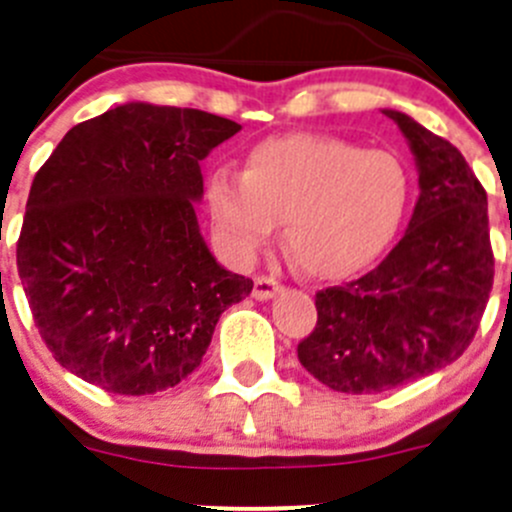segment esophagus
<instances>
[{
    "mask_svg": "<svg viewBox=\"0 0 512 512\" xmlns=\"http://www.w3.org/2000/svg\"><path fill=\"white\" fill-rule=\"evenodd\" d=\"M282 285L272 277H255V289H252V297L260 299V302H267V299L275 297L280 292Z\"/></svg>",
    "mask_w": 512,
    "mask_h": 512,
    "instance_id": "obj_1",
    "label": "esophagus"
}]
</instances>
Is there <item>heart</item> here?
Masks as SVG:
<instances>
[{"instance_id": "b5f03b06", "label": "heart", "mask_w": 512, "mask_h": 512, "mask_svg": "<svg viewBox=\"0 0 512 512\" xmlns=\"http://www.w3.org/2000/svg\"><path fill=\"white\" fill-rule=\"evenodd\" d=\"M411 180L399 156L361 151L324 133H289L252 148L240 178L210 175L205 185L220 245L252 260L285 223V245L317 280L366 270L394 242L409 210Z\"/></svg>"}]
</instances>
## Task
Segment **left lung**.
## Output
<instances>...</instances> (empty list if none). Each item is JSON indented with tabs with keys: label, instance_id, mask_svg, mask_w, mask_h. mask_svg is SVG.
<instances>
[{
	"label": "left lung",
	"instance_id": "left-lung-1",
	"mask_svg": "<svg viewBox=\"0 0 512 512\" xmlns=\"http://www.w3.org/2000/svg\"><path fill=\"white\" fill-rule=\"evenodd\" d=\"M409 141L418 200L399 245L347 287L317 292V327L299 364L342 394H381L466 352L490 287L488 198L453 143L384 108Z\"/></svg>",
	"mask_w": 512,
	"mask_h": 512
}]
</instances>
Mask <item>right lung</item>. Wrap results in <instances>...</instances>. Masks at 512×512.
Masks as SVG:
<instances>
[{
	"instance_id": "right-lung-1",
	"label": "right lung",
	"mask_w": 512,
	"mask_h": 512,
	"mask_svg": "<svg viewBox=\"0 0 512 512\" xmlns=\"http://www.w3.org/2000/svg\"><path fill=\"white\" fill-rule=\"evenodd\" d=\"M240 123L131 101L71 128L36 173L17 267L64 369L103 391L180 384L215 324L252 292L200 235V160Z\"/></svg>"
}]
</instances>
